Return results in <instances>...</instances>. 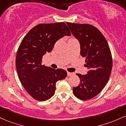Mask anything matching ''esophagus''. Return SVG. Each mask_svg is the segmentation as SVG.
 <instances>
[{"label":"esophagus","mask_w":126,"mask_h":126,"mask_svg":"<svg viewBox=\"0 0 126 126\" xmlns=\"http://www.w3.org/2000/svg\"><path fill=\"white\" fill-rule=\"evenodd\" d=\"M74 74V73H70V72H68L67 73V76H72V75H73Z\"/></svg>","instance_id":"34e87169"}]
</instances>
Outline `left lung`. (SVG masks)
I'll return each mask as SVG.
<instances>
[{
    "label": "left lung",
    "mask_w": 126,
    "mask_h": 126,
    "mask_svg": "<svg viewBox=\"0 0 126 126\" xmlns=\"http://www.w3.org/2000/svg\"><path fill=\"white\" fill-rule=\"evenodd\" d=\"M71 32L79 41L80 55L85 58L87 74H77L80 79L73 87L75 96L88 100L97 95L105 87L111 75L112 59L105 37L97 28L87 24L67 22Z\"/></svg>",
    "instance_id": "obj_1"
}]
</instances>
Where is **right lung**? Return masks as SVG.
<instances>
[{
  "label": "right lung",
  "mask_w": 126,
  "mask_h": 126,
  "mask_svg": "<svg viewBox=\"0 0 126 126\" xmlns=\"http://www.w3.org/2000/svg\"><path fill=\"white\" fill-rule=\"evenodd\" d=\"M71 32L64 22L40 24L34 27L22 39L16 56V69L21 84L32 98L45 101L55 94L56 83L67 77L63 69L57 70L42 64L46 52L55 43Z\"/></svg>",
  "instance_id": "1"
}]
</instances>
